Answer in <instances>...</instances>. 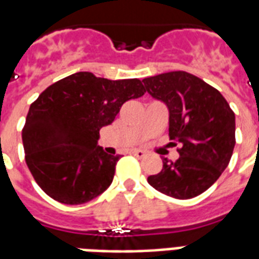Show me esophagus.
<instances>
[{
  "mask_svg": "<svg viewBox=\"0 0 259 259\" xmlns=\"http://www.w3.org/2000/svg\"><path fill=\"white\" fill-rule=\"evenodd\" d=\"M132 154H134V156H137L138 158H142L145 157V154H146V153L143 152V150H132Z\"/></svg>",
  "mask_w": 259,
  "mask_h": 259,
  "instance_id": "1",
  "label": "esophagus"
}]
</instances>
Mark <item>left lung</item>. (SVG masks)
<instances>
[{"instance_id": "1", "label": "left lung", "mask_w": 259, "mask_h": 259, "mask_svg": "<svg viewBox=\"0 0 259 259\" xmlns=\"http://www.w3.org/2000/svg\"><path fill=\"white\" fill-rule=\"evenodd\" d=\"M142 81L145 91L168 107L171 145H179L178 160L163 158V169L148 182L175 199L196 197L229 164L236 143L235 113L220 91L186 71Z\"/></svg>"}]
</instances>
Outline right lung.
Instances as JSON below:
<instances>
[{"label": "right lung", "instance_id": "obj_1", "mask_svg": "<svg viewBox=\"0 0 259 259\" xmlns=\"http://www.w3.org/2000/svg\"><path fill=\"white\" fill-rule=\"evenodd\" d=\"M142 81L107 80L80 71L56 81L30 105L26 164L41 189L63 204H82L110 186L120 156L96 146L121 106L145 94Z\"/></svg>", "mask_w": 259, "mask_h": 259}]
</instances>
